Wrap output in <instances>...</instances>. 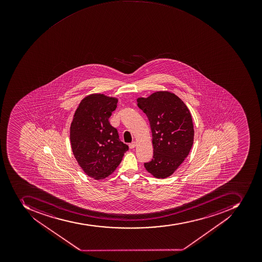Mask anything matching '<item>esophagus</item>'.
<instances>
[{
  "instance_id": "obj_1",
  "label": "esophagus",
  "mask_w": 262,
  "mask_h": 262,
  "mask_svg": "<svg viewBox=\"0 0 262 262\" xmlns=\"http://www.w3.org/2000/svg\"><path fill=\"white\" fill-rule=\"evenodd\" d=\"M136 146V142H132L130 144H129V148H134Z\"/></svg>"
}]
</instances>
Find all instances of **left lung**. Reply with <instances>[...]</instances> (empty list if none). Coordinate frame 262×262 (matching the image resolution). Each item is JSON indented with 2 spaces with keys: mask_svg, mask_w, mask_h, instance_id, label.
Listing matches in <instances>:
<instances>
[{
  "mask_svg": "<svg viewBox=\"0 0 262 262\" xmlns=\"http://www.w3.org/2000/svg\"><path fill=\"white\" fill-rule=\"evenodd\" d=\"M137 102L152 130L154 156L144 167L156 178H166L181 166L193 145L190 112L178 96L169 92H157L138 98Z\"/></svg>",
  "mask_w": 262,
  "mask_h": 262,
  "instance_id": "1",
  "label": "left lung"
}]
</instances>
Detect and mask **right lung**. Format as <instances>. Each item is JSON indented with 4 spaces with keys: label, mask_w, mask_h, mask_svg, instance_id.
Returning <instances> with one entry per match:
<instances>
[{
    "label": "right lung",
    "mask_w": 262,
    "mask_h": 262,
    "mask_svg": "<svg viewBox=\"0 0 262 262\" xmlns=\"http://www.w3.org/2000/svg\"><path fill=\"white\" fill-rule=\"evenodd\" d=\"M117 104V98L92 94L81 100L73 116L70 126L73 155L84 172L95 180L114 172L129 148L108 122Z\"/></svg>",
    "instance_id": "1"
}]
</instances>
